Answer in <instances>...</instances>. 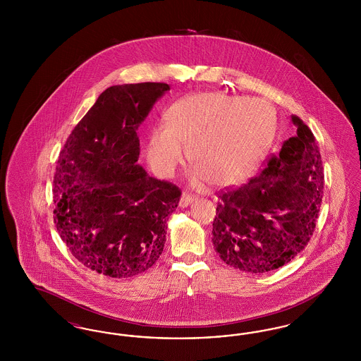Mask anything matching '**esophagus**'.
Wrapping results in <instances>:
<instances>
[{
    "label": "esophagus",
    "instance_id": "34e87169",
    "mask_svg": "<svg viewBox=\"0 0 361 361\" xmlns=\"http://www.w3.org/2000/svg\"><path fill=\"white\" fill-rule=\"evenodd\" d=\"M193 200H195V199H193L190 195H188V193H183L181 197H180L178 206L181 207V208H185V207H188L189 204H192Z\"/></svg>",
    "mask_w": 361,
    "mask_h": 361
}]
</instances>
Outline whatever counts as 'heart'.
Returning <instances> with one entry per match:
<instances>
[{"label": "heart", "mask_w": 361, "mask_h": 361, "mask_svg": "<svg viewBox=\"0 0 361 361\" xmlns=\"http://www.w3.org/2000/svg\"><path fill=\"white\" fill-rule=\"evenodd\" d=\"M277 118L264 99L199 93L172 104L164 128H154L145 155L161 177H171L185 161L196 165L192 181L202 185L237 184L255 174L275 139Z\"/></svg>", "instance_id": "obj_1"}]
</instances>
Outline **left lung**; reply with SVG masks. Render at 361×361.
I'll use <instances>...</instances> for the list:
<instances>
[{
    "label": "left lung",
    "instance_id": "8db88e82",
    "mask_svg": "<svg viewBox=\"0 0 361 361\" xmlns=\"http://www.w3.org/2000/svg\"><path fill=\"white\" fill-rule=\"evenodd\" d=\"M295 137L257 177L219 192L212 243L224 262L265 274L296 257L310 242L324 195V166L311 130L292 115Z\"/></svg>",
    "mask_w": 361,
    "mask_h": 361
}]
</instances>
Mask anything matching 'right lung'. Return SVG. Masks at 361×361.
I'll use <instances>...</instances> for the list:
<instances>
[{
    "instance_id": "1",
    "label": "right lung",
    "mask_w": 361,
    "mask_h": 361,
    "mask_svg": "<svg viewBox=\"0 0 361 361\" xmlns=\"http://www.w3.org/2000/svg\"><path fill=\"white\" fill-rule=\"evenodd\" d=\"M171 87L164 82L105 89L68 137L54 176V221L86 268L131 277L153 267L181 190L137 165L139 124Z\"/></svg>"
}]
</instances>
